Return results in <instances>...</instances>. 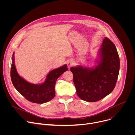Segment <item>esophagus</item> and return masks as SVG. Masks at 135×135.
Instances as JSON below:
<instances>
[{
    "label": "esophagus",
    "instance_id": "obj_1",
    "mask_svg": "<svg viewBox=\"0 0 135 135\" xmlns=\"http://www.w3.org/2000/svg\"><path fill=\"white\" fill-rule=\"evenodd\" d=\"M67 65H68V68H71V67H73V65H74V61H73V60H69L68 61V62H67Z\"/></svg>",
    "mask_w": 135,
    "mask_h": 135
}]
</instances>
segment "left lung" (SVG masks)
<instances>
[{
  "mask_svg": "<svg viewBox=\"0 0 135 135\" xmlns=\"http://www.w3.org/2000/svg\"><path fill=\"white\" fill-rule=\"evenodd\" d=\"M94 68H70L79 97L88 102H98L110 94L116 85L120 69L119 56L114 43L105 37Z\"/></svg>",
  "mask_w": 135,
  "mask_h": 135,
  "instance_id": "8db88e82",
  "label": "left lung"
}]
</instances>
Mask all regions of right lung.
Listing matches in <instances>:
<instances>
[{"mask_svg": "<svg viewBox=\"0 0 135 135\" xmlns=\"http://www.w3.org/2000/svg\"><path fill=\"white\" fill-rule=\"evenodd\" d=\"M68 70L67 65L51 70L47 75L45 82L41 84H34L26 81L17 72L14 53L12 57L11 78L12 82L17 91L28 101L37 104H43L52 100L55 96V85L56 80Z\"/></svg>", "mask_w": 135, "mask_h": 135, "instance_id": "1", "label": "right lung"}]
</instances>
